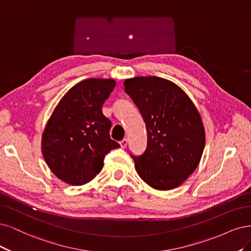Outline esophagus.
<instances>
[{
  "instance_id": "esophagus-1",
  "label": "esophagus",
  "mask_w": 251,
  "mask_h": 251,
  "mask_svg": "<svg viewBox=\"0 0 251 251\" xmlns=\"http://www.w3.org/2000/svg\"><path fill=\"white\" fill-rule=\"evenodd\" d=\"M127 144H128V140H127V139H123L122 141L120 142L121 148H126V147H127Z\"/></svg>"
}]
</instances>
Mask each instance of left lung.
I'll return each mask as SVG.
<instances>
[{"mask_svg":"<svg viewBox=\"0 0 251 251\" xmlns=\"http://www.w3.org/2000/svg\"><path fill=\"white\" fill-rule=\"evenodd\" d=\"M125 93L139 108L147 129V147L129 154L141 178L156 190L180 185L195 171L205 145L198 110L180 87L159 77H135Z\"/></svg>","mask_w":251,"mask_h":251,"instance_id":"left-lung-1","label":"left lung"}]
</instances>
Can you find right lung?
<instances>
[{"label": "right lung", "mask_w": 251, "mask_h": 251, "mask_svg": "<svg viewBox=\"0 0 251 251\" xmlns=\"http://www.w3.org/2000/svg\"><path fill=\"white\" fill-rule=\"evenodd\" d=\"M116 86L112 79H86L62 97L48 121L42 151L51 171L64 182L81 185L99 174L107 153L120 147L110 139L111 122L103 103Z\"/></svg>", "instance_id": "1"}]
</instances>
